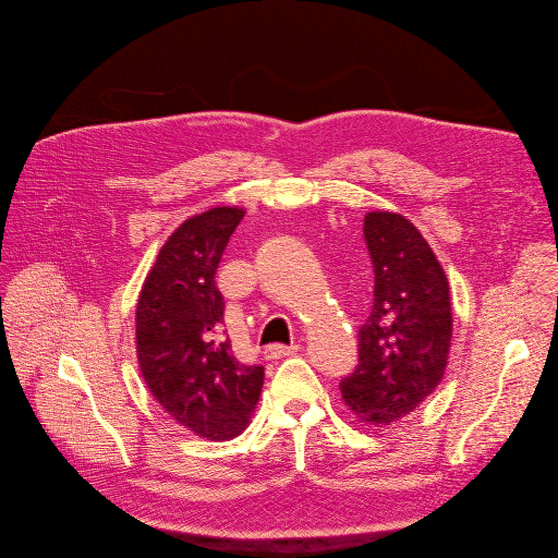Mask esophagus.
<instances>
[{
    "instance_id": "obj_1",
    "label": "esophagus",
    "mask_w": 558,
    "mask_h": 558,
    "mask_svg": "<svg viewBox=\"0 0 558 558\" xmlns=\"http://www.w3.org/2000/svg\"><path fill=\"white\" fill-rule=\"evenodd\" d=\"M296 350H299L296 345H279V343H275V345H268V348L264 350V356H266L268 361H277V359L292 356Z\"/></svg>"
}]
</instances>
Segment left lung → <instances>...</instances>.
Wrapping results in <instances>:
<instances>
[{
	"label": "left lung",
	"instance_id": "8db88e82",
	"mask_svg": "<svg viewBox=\"0 0 558 558\" xmlns=\"http://www.w3.org/2000/svg\"><path fill=\"white\" fill-rule=\"evenodd\" d=\"M363 235L374 266V303L359 329V365L341 380V393L359 420L391 424L422 404L447 369L449 281L402 215L367 213Z\"/></svg>",
	"mask_w": 558,
	"mask_h": 558
}]
</instances>
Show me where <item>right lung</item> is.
<instances>
[{"label":"right lung","mask_w":558,"mask_h":558,"mask_svg":"<svg viewBox=\"0 0 558 558\" xmlns=\"http://www.w3.org/2000/svg\"><path fill=\"white\" fill-rule=\"evenodd\" d=\"M244 217L217 206L189 217L160 248L136 307V352L160 407L208 439L238 437L259 400L264 367L242 363L225 329L215 272Z\"/></svg>","instance_id":"add662e5"}]
</instances>
